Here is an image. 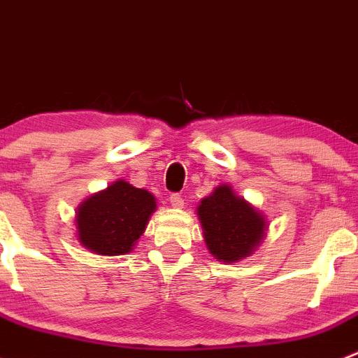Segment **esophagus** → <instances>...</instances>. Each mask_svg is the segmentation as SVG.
Masks as SVG:
<instances>
[{
  "label": "esophagus",
  "instance_id": "esophagus-1",
  "mask_svg": "<svg viewBox=\"0 0 358 358\" xmlns=\"http://www.w3.org/2000/svg\"><path fill=\"white\" fill-rule=\"evenodd\" d=\"M169 202H171L173 208H182L183 206V199L180 194H171V196H169Z\"/></svg>",
  "mask_w": 358,
  "mask_h": 358
}]
</instances>
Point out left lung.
Listing matches in <instances>:
<instances>
[{
  "label": "left lung",
  "mask_w": 358,
  "mask_h": 358,
  "mask_svg": "<svg viewBox=\"0 0 358 358\" xmlns=\"http://www.w3.org/2000/svg\"><path fill=\"white\" fill-rule=\"evenodd\" d=\"M204 243L218 262L236 263L251 255L265 237L266 220L223 183L197 208Z\"/></svg>",
  "instance_id": "left-lung-1"
}]
</instances>
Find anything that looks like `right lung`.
<instances>
[{
    "mask_svg": "<svg viewBox=\"0 0 358 358\" xmlns=\"http://www.w3.org/2000/svg\"><path fill=\"white\" fill-rule=\"evenodd\" d=\"M156 208L152 194L117 180L78 206V241L96 255H126L145 232Z\"/></svg>",
    "mask_w": 358,
    "mask_h": 358,
    "instance_id": "obj_1",
    "label": "right lung"
}]
</instances>
